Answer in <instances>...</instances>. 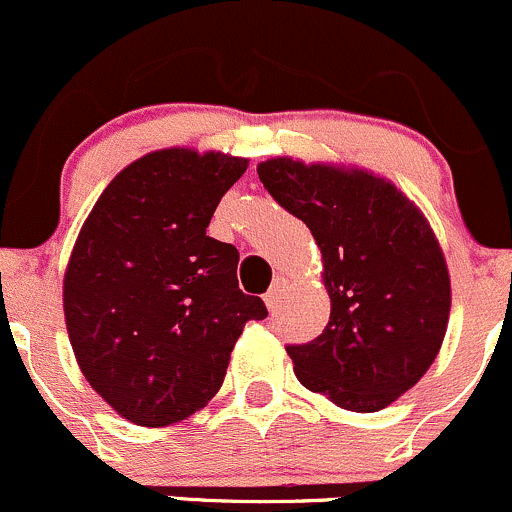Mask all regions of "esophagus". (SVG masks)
Instances as JSON below:
<instances>
[{
  "mask_svg": "<svg viewBox=\"0 0 512 512\" xmlns=\"http://www.w3.org/2000/svg\"><path fill=\"white\" fill-rule=\"evenodd\" d=\"M284 289H287V279L284 277H277L272 282V287H270V292L265 294V304H267V309H277L279 304H282V297H284Z\"/></svg>",
  "mask_w": 512,
  "mask_h": 512,
  "instance_id": "obj_1",
  "label": "esophagus"
}]
</instances>
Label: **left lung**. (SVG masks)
I'll return each mask as SVG.
<instances>
[{"label": "left lung", "mask_w": 512, "mask_h": 512, "mask_svg": "<svg viewBox=\"0 0 512 512\" xmlns=\"http://www.w3.org/2000/svg\"><path fill=\"white\" fill-rule=\"evenodd\" d=\"M257 176L311 230L331 299L324 333L287 348L297 380L341 410H385L446 336L451 279L432 225L390 179L353 164L272 157Z\"/></svg>", "instance_id": "1"}]
</instances>
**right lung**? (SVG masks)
Returning <instances> with one entry per match:
<instances>
[{"instance_id": "add662e5", "label": "right lung", "mask_w": 512, "mask_h": 512, "mask_svg": "<svg viewBox=\"0 0 512 512\" xmlns=\"http://www.w3.org/2000/svg\"><path fill=\"white\" fill-rule=\"evenodd\" d=\"M247 159L166 147L125 166L85 218L63 274L80 373L127 422L169 427L213 400L260 297L238 287L240 255L208 238Z\"/></svg>"}]
</instances>
